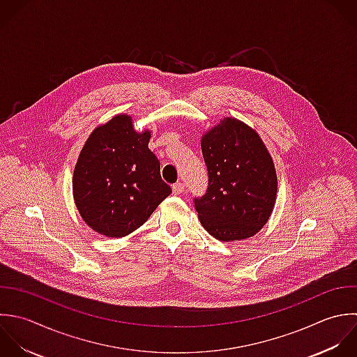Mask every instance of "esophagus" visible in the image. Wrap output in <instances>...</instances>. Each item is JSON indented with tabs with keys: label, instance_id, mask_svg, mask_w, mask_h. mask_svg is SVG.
<instances>
[{
	"label": "esophagus",
	"instance_id": "obj_1",
	"mask_svg": "<svg viewBox=\"0 0 357 357\" xmlns=\"http://www.w3.org/2000/svg\"><path fill=\"white\" fill-rule=\"evenodd\" d=\"M183 190H185V185L181 183V182H178L172 186V193L174 195H181V193H183Z\"/></svg>",
	"mask_w": 357,
	"mask_h": 357
}]
</instances>
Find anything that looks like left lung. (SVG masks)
I'll use <instances>...</instances> for the list:
<instances>
[{
	"label": "left lung",
	"mask_w": 357,
	"mask_h": 357,
	"mask_svg": "<svg viewBox=\"0 0 357 357\" xmlns=\"http://www.w3.org/2000/svg\"><path fill=\"white\" fill-rule=\"evenodd\" d=\"M208 188L195 208L203 228L222 242L255 236L275 206L278 179L259 133L236 118H224L202 136Z\"/></svg>",
	"instance_id": "left-lung-1"
}]
</instances>
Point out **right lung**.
<instances>
[{"instance_id":"right-lung-1","label":"right lung","mask_w":357,"mask_h":357,"mask_svg":"<svg viewBox=\"0 0 357 357\" xmlns=\"http://www.w3.org/2000/svg\"><path fill=\"white\" fill-rule=\"evenodd\" d=\"M151 132H137L118 114L87 137L72 178L76 208L97 234L123 238L142 227L171 195L160 161L149 149Z\"/></svg>"}]
</instances>
